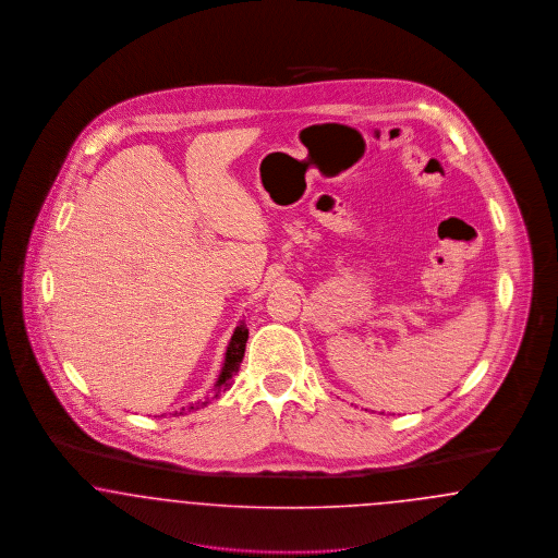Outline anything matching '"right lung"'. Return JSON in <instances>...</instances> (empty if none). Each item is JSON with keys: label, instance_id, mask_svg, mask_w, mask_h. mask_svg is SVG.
Wrapping results in <instances>:
<instances>
[{"label": "right lung", "instance_id": "1", "mask_svg": "<svg viewBox=\"0 0 558 558\" xmlns=\"http://www.w3.org/2000/svg\"><path fill=\"white\" fill-rule=\"evenodd\" d=\"M246 339H248V328H246L244 322H240L239 326H236V330H234V335H232V339H230V343H228V349H226L223 366H221V372H219V376H217V383H215V387H213V396H207L205 401H201V403H190V405L182 408V410L175 412V414H186V412H192V410H198L201 405L211 403V399L219 398L226 389H230L232 376L239 372L240 362H242V357H244ZM175 414H173V416H175ZM160 416H162V414H160ZM155 418H159V416H155Z\"/></svg>", "mask_w": 558, "mask_h": 558}]
</instances>
